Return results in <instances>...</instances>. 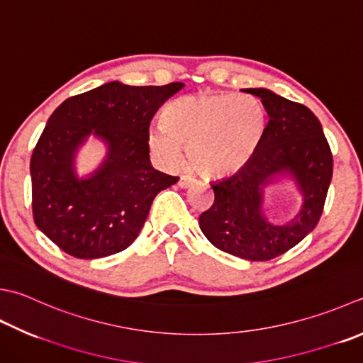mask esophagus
<instances>
[{
    "label": "esophagus",
    "instance_id": "esophagus-1",
    "mask_svg": "<svg viewBox=\"0 0 363 363\" xmlns=\"http://www.w3.org/2000/svg\"><path fill=\"white\" fill-rule=\"evenodd\" d=\"M194 182H195V179L191 176H181V179H179V182H177V186H179L181 189H187Z\"/></svg>",
    "mask_w": 363,
    "mask_h": 363
}]
</instances>
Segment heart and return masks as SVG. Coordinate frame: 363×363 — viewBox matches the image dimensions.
I'll return each mask as SVG.
<instances>
[{"label": "heart", "mask_w": 363, "mask_h": 363, "mask_svg": "<svg viewBox=\"0 0 363 363\" xmlns=\"http://www.w3.org/2000/svg\"><path fill=\"white\" fill-rule=\"evenodd\" d=\"M264 127V111L252 96H184L163 110L162 127L149 132V147L167 167L176 165L187 147L201 174L228 176L253 157Z\"/></svg>", "instance_id": "obj_1"}]
</instances>
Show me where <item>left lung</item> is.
<instances>
[{
  "instance_id": "obj_1",
  "label": "left lung",
  "mask_w": 363,
  "mask_h": 363,
  "mask_svg": "<svg viewBox=\"0 0 363 363\" xmlns=\"http://www.w3.org/2000/svg\"><path fill=\"white\" fill-rule=\"evenodd\" d=\"M269 116L261 143L231 177L212 182L216 200L200 216V228L222 252L248 261L280 257L315 230L332 179L333 160L313 111L266 88H247ZM289 177L303 196L301 209L286 224L264 214L265 189Z\"/></svg>"
}]
</instances>
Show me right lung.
I'll return each mask as SVG.
<instances>
[{
  "instance_id": "right-lung-1",
  "label": "right lung",
  "mask_w": 363,
  "mask_h": 363,
  "mask_svg": "<svg viewBox=\"0 0 363 363\" xmlns=\"http://www.w3.org/2000/svg\"><path fill=\"white\" fill-rule=\"evenodd\" d=\"M182 88L108 82L69 97L48 118L30 163L33 216L61 250L105 258L138 238L154 198L177 182L151 165L147 141L155 111ZM89 136L107 154L94 172L78 177L74 157Z\"/></svg>"
}]
</instances>
